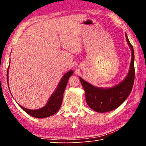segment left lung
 Wrapping results in <instances>:
<instances>
[{"label": "left lung", "mask_w": 146, "mask_h": 146, "mask_svg": "<svg viewBox=\"0 0 146 146\" xmlns=\"http://www.w3.org/2000/svg\"><path fill=\"white\" fill-rule=\"evenodd\" d=\"M125 38L131 50V60L129 72L124 80L113 88H101L95 87L79 77L86 92V102L95 111L106 113L115 110L127 99L132 90L135 80L134 50L126 33Z\"/></svg>", "instance_id": "obj_1"}]
</instances>
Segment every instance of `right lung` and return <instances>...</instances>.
<instances>
[{"label":"right lung","mask_w":146,"mask_h":146,"mask_svg":"<svg viewBox=\"0 0 146 146\" xmlns=\"http://www.w3.org/2000/svg\"><path fill=\"white\" fill-rule=\"evenodd\" d=\"M73 71L70 70L62 76L58 84V87L56 88V90L49 98L46 105L44 106L43 108L33 110L24 108L18 104L19 106L28 114L35 118H43L54 115L58 111L60 108L62 102V97L64 90H65L66 86H67L69 78L73 75ZM7 78H8V72H7Z\"/></svg>","instance_id":"add662e5"}]
</instances>
